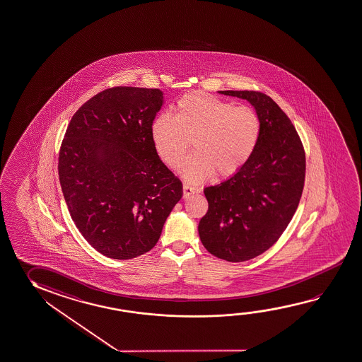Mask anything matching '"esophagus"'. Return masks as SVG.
<instances>
[{"instance_id": "34e87169", "label": "esophagus", "mask_w": 362, "mask_h": 362, "mask_svg": "<svg viewBox=\"0 0 362 362\" xmlns=\"http://www.w3.org/2000/svg\"><path fill=\"white\" fill-rule=\"evenodd\" d=\"M197 192H200V189H196V187H192V186H189V185L185 184L184 185V197H189L191 195H195Z\"/></svg>"}]
</instances>
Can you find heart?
Instances as JSON below:
<instances>
[{
    "instance_id": "heart-1",
    "label": "heart",
    "mask_w": 362,
    "mask_h": 362,
    "mask_svg": "<svg viewBox=\"0 0 362 362\" xmlns=\"http://www.w3.org/2000/svg\"><path fill=\"white\" fill-rule=\"evenodd\" d=\"M151 132L158 155L173 168L184 160L192 139L195 152L180 173L191 184H200L214 173L229 177L247 163L258 144L260 121L249 107L194 92L178 100L175 115H157Z\"/></svg>"
}]
</instances>
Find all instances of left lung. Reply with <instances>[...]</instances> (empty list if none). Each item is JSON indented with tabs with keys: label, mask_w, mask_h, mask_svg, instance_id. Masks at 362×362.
Here are the masks:
<instances>
[{
	"label": "left lung",
	"mask_w": 362,
	"mask_h": 362,
	"mask_svg": "<svg viewBox=\"0 0 362 362\" xmlns=\"http://www.w3.org/2000/svg\"><path fill=\"white\" fill-rule=\"evenodd\" d=\"M245 99L260 121L258 144L228 180L204 189L209 202L199 223L202 245L228 262H245L268 250L298 207L305 156L298 133L279 105L263 93L220 90Z\"/></svg>",
	"instance_id": "obj_1"
}]
</instances>
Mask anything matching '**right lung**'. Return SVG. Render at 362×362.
<instances>
[{
    "mask_svg": "<svg viewBox=\"0 0 362 362\" xmlns=\"http://www.w3.org/2000/svg\"><path fill=\"white\" fill-rule=\"evenodd\" d=\"M160 89L115 86L83 104L59 153L70 216L90 245L112 259L149 252L182 197V184L161 161L151 127Z\"/></svg>",
    "mask_w": 362,
    "mask_h": 362,
    "instance_id": "obj_1",
    "label": "right lung"
}]
</instances>
